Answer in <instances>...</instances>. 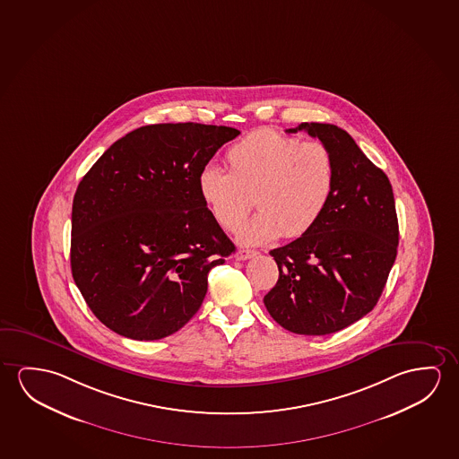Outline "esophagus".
<instances>
[{
  "instance_id": "esophagus-1",
  "label": "esophagus",
  "mask_w": 459,
  "mask_h": 459,
  "mask_svg": "<svg viewBox=\"0 0 459 459\" xmlns=\"http://www.w3.org/2000/svg\"><path fill=\"white\" fill-rule=\"evenodd\" d=\"M255 255H257V253L251 251V249H238L237 255H235V259H237V261H247V259H251V257Z\"/></svg>"
}]
</instances>
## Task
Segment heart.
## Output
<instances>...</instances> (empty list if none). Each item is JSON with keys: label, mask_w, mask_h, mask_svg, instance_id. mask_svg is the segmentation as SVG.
I'll return each mask as SVG.
<instances>
[{"label": "heart", "mask_w": 459, "mask_h": 459, "mask_svg": "<svg viewBox=\"0 0 459 459\" xmlns=\"http://www.w3.org/2000/svg\"><path fill=\"white\" fill-rule=\"evenodd\" d=\"M229 173L204 167L200 197L219 226L235 230L253 206L261 212L238 230L247 245L280 235L297 238L325 214L335 191V162L319 142H305L275 130H255L229 148Z\"/></svg>", "instance_id": "heart-1"}]
</instances>
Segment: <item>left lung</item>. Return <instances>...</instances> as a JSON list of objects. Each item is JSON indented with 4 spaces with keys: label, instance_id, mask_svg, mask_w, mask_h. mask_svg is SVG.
I'll use <instances>...</instances> for the list:
<instances>
[{
    "label": "left lung",
    "instance_id": "8db88e82",
    "mask_svg": "<svg viewBox=\"0 0 459 459\" xmlns=\"http://www.w3.org/2000/svg\"><path fill=\"white\" fill-rule=\"evenodd\" d=\"M335 162V191L308 232L270 251L280 276L264 297L270 316L300 335L342 331L374 310L397 255L394 195L383 169L345 130L302 122Z\"/></svg>",
    "mask_w": 459,
    "mask_h": 459
}]
</instances>
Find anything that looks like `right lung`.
Returning a JSON list of instances; mask_svg holds the SVG:
<instances>
[{"instance_id": "obj_1", "label": "right lung", "mask_w": 459, "mask_h": 459, "mask_svg": "<svg viewBox=\"0 0 459 459\" xmlns=\"http://www.w3.org/2000/svg\"><path fill=\"white\" fill-rule=\"evenodd\" d=\"M238 134L194 122L144 126L85 173L73 198L71 273L106 327L159 340L197 313L210 270L235 251L198 177Z\"/></svg>"}]
</instances>
